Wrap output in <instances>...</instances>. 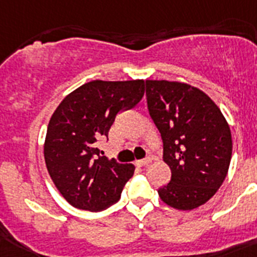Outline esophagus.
Listing matches in <instances>:
<instances>
[{"instance_id": "34e87169", "label": "esophagus", "mask_w": 257, "mask_h": 257, "mask_svg": "<svg viewBox=\"0 0 257 257\" xmlns=\"http://www.w3.org/2000/svg\"><path fill=\"white\" fill-rule=\"evenodd\" d=\"M137 166H148V165L150 164V160L149 158H147V160H139V161L135 162Z\"/></svg>"}]
</instances>
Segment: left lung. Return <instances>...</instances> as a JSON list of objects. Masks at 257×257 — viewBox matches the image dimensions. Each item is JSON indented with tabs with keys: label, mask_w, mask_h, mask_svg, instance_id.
<instances>
[{
	"label": "left lung",
	"mask_w": 257,
	"mask_h": 257,
	"mask_svg": "<svg viewBox=\"0 0 257 257\" xmlns=\"http://www.w3.org/2000/svg\"><path fill=\"white\" fill-rule=\"evenodd\" d=\"M149 113L161 133L170 182L158 190L177 210H194L222 186L230 168V125L210 96L182 81L147 80Z\"/></svg>",
	"instance_id": "left-lung-1"
}]
</instances>
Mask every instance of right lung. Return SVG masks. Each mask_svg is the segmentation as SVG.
I'll return each instance as SVG.
<instances>
[{
  "mask_svg": "<svg viewBox=\"0 0 257 257\" xmlns=\"http://www.w3.org/2000/svg\"><path fill=\"white\" fill-rule=\"evenodd\" d=\"M144 92L143 79L92 80L68 93L54 110L43 154L54 185L71 206L103 211L120 199L135 165L100 156L96 141L108 136L116 114L135 107Z\"/></svg>",
  "mask_w": 257,
  "mask_h": 257,
  "instance_id": "obj_1",
  "label": "right lung"
}]
</instances>
